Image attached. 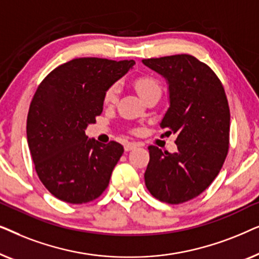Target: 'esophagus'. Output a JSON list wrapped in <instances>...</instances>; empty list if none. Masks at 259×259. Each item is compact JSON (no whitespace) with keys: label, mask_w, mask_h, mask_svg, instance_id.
Returning a JSON list of instances; mask_svg holds the SVG:
<instances>
[{"label":"esophagus","mask_w":259,"mask_h":259,"mask_svg":"<svg viewBox=\"0 0 259 259\" xmlns=\"http://www.w3.org/2000/svg\"><path fill=\"white\" fill-rule=\"evenodd\" d=\"M137 146H138V145H137L136 143H127V144H125V151H126V152L132 151V150H134V148H136Z\"/></svg>","instance_id":"esophagus-1"}]
</instances>
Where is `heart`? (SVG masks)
Instances as JSON below:
<instances>
[{
  "mask_svg": "<svg viewBox=\"0 0 259 259\" xmlns=\"http://www.w3.org/2000/svg\"><path fill=\"white\" fill-rule=\"evenodd\" d=\"M134 87H136L137 92L139 93V95L144 99V100L154 93L161 94V86L160 83H159V81L157 79H154L153 76H150V75H141L139 77H137V79L134 80ZM118 94H119V84L118 83L111 84V86H109L105 92L104 102L106 105L114 104L116 99H118Z\"/></svg>",
  "mask_w": 259,
  "mask_h": 259,
  "instance_id": "b5f03b06",
  "label": "heart"
}]
</instances>
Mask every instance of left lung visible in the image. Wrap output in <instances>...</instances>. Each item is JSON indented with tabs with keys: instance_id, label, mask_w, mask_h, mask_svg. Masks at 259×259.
Segmentation results:
<instances>
[{
	"instance_id": "8db88e82",
	"label": "left lung",
	"mask_w": 259,
	"mask_h": 259,
	"mask_svg": "<svg viewBox=\"0 0 259 259\" xmlns=\"http://www.w3.org/2000/svg\"><path fill=\"white\" fill-rule=\"evenodd\" d=\"M143 62L167 80L169 108L160 127L177 134L178 146L176 153L148 146L145 185L160 201L185 203L211 185L228 155V99L213 70L192 55L144 59Z\"/></svg>"
}]
</instances>
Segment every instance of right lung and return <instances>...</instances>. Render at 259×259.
<instances>
[{
    "mask_svg": "<svg viewBox=\"0 0 259 259\" xmlns=\"http://www.w3.org/2000/svg\"><path fill=\"white\" fill-rule=\"evenodd\" d=\"M134 63L73 59L38 84L27 116L28 146L41 183L58 199L84 204L107 189L123 147L88 139L84 130L101 114L106 90Z\"/></svg>",
    "mask_w": 259,
    "mask_h": 259,
    "instance_id": "add662e5",
    "label": "right lung"
}]
</instances>
